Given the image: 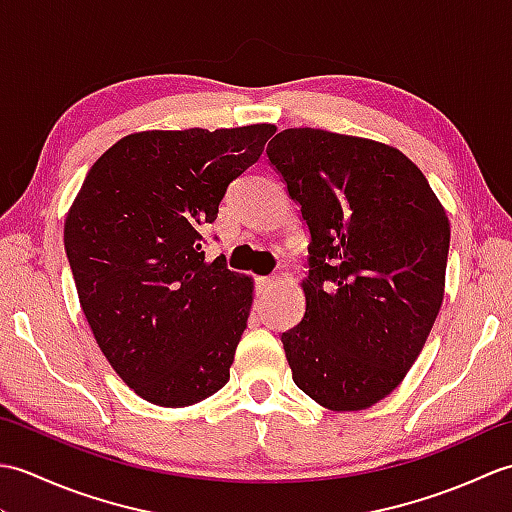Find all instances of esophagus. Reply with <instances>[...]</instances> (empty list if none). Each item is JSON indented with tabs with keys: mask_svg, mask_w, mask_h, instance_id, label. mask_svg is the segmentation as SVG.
<instances>
[{
	"mask_svg": "<svg viewBox=\"0 0 512 512\" xmlns=\"http://www.w3.org/2000/svg\"><path fill=\"white\" fill-rule=\"evenodd\" d=\"M255 284H257L259 292H268V290H273L277 281H275V277H257Z\"/></svg>",
	"mask_w": 512,
	"mask_h": 512,
	"instance_id": "esophagus-1",
	"label": "esophagus"
}]
</instances>
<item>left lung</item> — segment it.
Returning a JSON list of instances; mask_svg holds the SVG:
<instances>
[{
    "mask_svg": "<svg viewBox=\"0 0 512 512\" xmlns=\"http://www.w3.org/2000/svg\"><path fill=\"white\" fill-rule=\"evenodd\" d=\"M268 160L308 228L306 312L281 334L295 385L332 411L398 387L436 323L449 217L398 149L323 129H284Z\"/></svg>",
    "mask_w": 512,
    "mask_h": 512,
    "instance_id": "1",
    "label": "left lung"
}]
</instances>
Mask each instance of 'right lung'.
I'll use <instances>...</instances> for the list:
<instances>
[{
	"mask_svg": "<svg viewBox=\"0 0 512 512\" xmlns=\"http://www.w3.org/2000/svg\"><path fill=\"white\" fill-rule=\"evenodd\" d=\"M273 125L125 136L94 162L63 244L85 319L140 398L187 407L220 391L253 281L204 259L228 184L255 165Z\"/></svg>",
	"mask_w": 512,
	"mask_h": 512,
	"instance_id": "add662e5",
	"label": "right lung"
}]
</instances>
